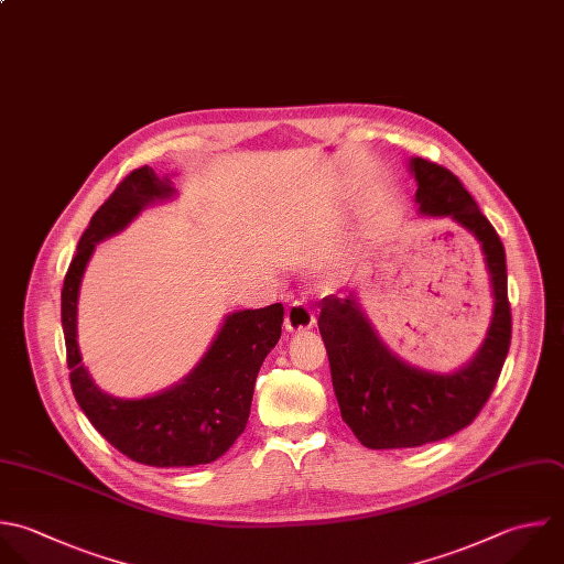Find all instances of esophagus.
<instances>
[{
  "label": "esophagus",
  "mask_w": 564,
  "mask_h": 564,
  "mask_svg": "<svg viewBox=\"0 0 564 564\" xmlns=\"http://www.w3.org/2000/svg\"><path fill=\"white\" fill-rule=\"evenodd\" d=\"M313 324H315V315H313V311H311L304 302L295 300V302L286 308L284 326H286V330H289V333H302V330H308Z\"/></svg>",
  "instance_id": "esophagus-1"
}]
</instances>
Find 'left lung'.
<instances>
[{
	"label": "left lung",
	"mask_w": 564,
	"mask_h": 564,
	"mask_svg": "<svg viewBox=\"0 0 564 564\" xmlns=\"http://www.w3.org/2000/svg\"><path fill=\"white\" fill-rule=\"evenodd\" d=\"M410 172L416 181L419 214L449 218L480 242L494 311L478 352L456 372L443 375L397 357L377 337L355 291L322 300L317 326L341 419L370 449L416 447L469 425L498 381L511 339L507 264L496 229L449 170L425 159H410Z\"/></svg>",
	"instance_id": "1"
}]
</instances>
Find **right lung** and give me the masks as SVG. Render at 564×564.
I'll return each instance as SVG.
<instances>
[{"instance_id": "obj_1", "label": "right lung", "mask_w": 564, "mask_h": 564, "mask_svg": "<svg viewBox=\"0 0 564 564\" xmlns=\"http://www.w3.org/2000/svg\"><path fill=\"white\" fill-rule=\"evenodd\" d=\"M176 196L152 167L130 172L84 231L62 289V326L70 383L90 423L119 452L152 467H194L220 458L245 432L256 377L282 335L284 306L247 308L225 317L200 364L176 386L143 399L104 392L82 364L77 300L97 242L123 231L148 205Z\"/></svg>"}]
</instances>
